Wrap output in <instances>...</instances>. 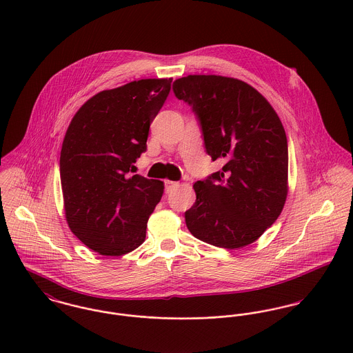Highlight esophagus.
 Segmentation results:
<instances>
[{
    "mask_svg": "<svg viewBox=\"0 0 353 353\" xmlns=\"http://www.w3.org/2000/svg\"><path fill=\"white\" fill-rule=\"evenodd\" d=\"M179 186V182H174V181H165V192L171 193L175 188Z\"/></svg>",
    "mask_w": 353,
    "mask_h": 353,
    "instance_id": "34e87169",
    "label": "esophagus"
}]
</instances>
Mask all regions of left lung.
Returning <instances> with one entry per match:
<instances>
[{"instance_id":"1","label":"left lung","mask_w":353,"mask_h":353,"mask_svg":"<svg viewBox=\"0 0 353 353\" xmlns=\"http://www.w3.org/2000/svg\"><path fill=\"white\" fill-rule=\"evenodd\" d=\"M178 99L199 115L205 148L221 171L193 185L196 202L185 212L193 236L242 249L280 216L288 196V144L284 126L250 84L217 74H189L172 84Z\"/></svg>"}]
</instances>
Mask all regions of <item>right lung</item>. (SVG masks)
<instances>
[{
  "label": "right lung",
  "instance_id": "1",
  "mask_svg": "<svg viewBox=\"0 0 353 353\" xmlns=\"http://www.w3.org/2000/svg\"><path fill=\"white\" fill-rule=\"evenodd\" d=\"M171 81L143 79L101 91L68 126L59 157L65 219L70 231L101 255L119 256L145 241L164 183L130 172L147 150L150 125Z\"/></svg>",
  "mask_w": 353,
  "mask_h": 353
}]
</instances>
